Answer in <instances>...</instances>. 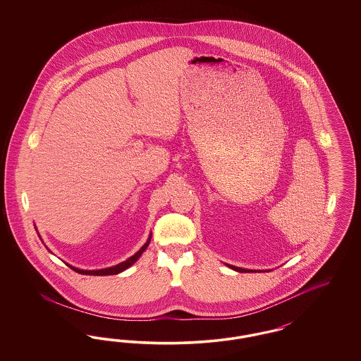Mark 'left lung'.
Masks as SVG:
<instances>
[{"mask_svg": "<svg viewBox=\"0 0 361 361\" xmlns=\"http://www.w3.org/2000/svg\"><path fill=\"white\" fill-rule=\"evenodd\" d=\"M227 267H230L231 269H234V271H237V272H256V271H252V269H245V268H238V267H234V265H228L227 264Z\"/></svg>", "mask_w": 361, "mask_h": 361, "instance_id": "obj_1", "label": "left lung"}]
</instances>
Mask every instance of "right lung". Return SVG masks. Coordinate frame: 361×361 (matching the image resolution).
I'll return each instance as SVG.
<instances>
[{
  "instance_id": "add662e5",
  "label": "right lung",
  "mask_w": 361,
  "mask_h": 361,
  "mask_svg": "<svg viewBox=\"0 0 361 361\" xmlns=\"http://www.w3.org/2000/svg\"><path fill=\"white\" fill-rule=\"evenodd\" d=\"M36 228V227H35ZM150 240H152V234L149 235V240H146V243L137 250V253L134 255V256H131L130 258H127L126 261H123L121 264H118V265H114V267H109V268H104V269H92V271H87V269H80V268H75V267H73V265H69L70 268L73 269V271H75V272H78V274H81V275H90V276H106V275H118V274H121L123 271H126L127 268H130L131 265H134L135 262L137 261V258L142 256V253L147 249V246H149V243H150Z\"/></svg>"
}]
</instances>
